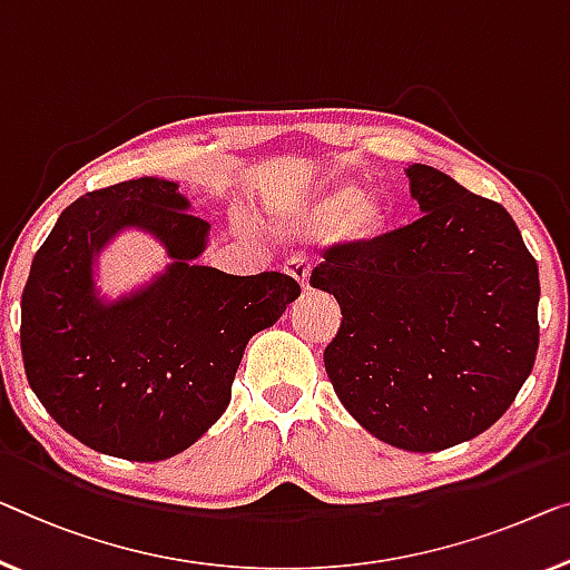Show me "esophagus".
Segmentation results:
<instances>
[{
	"mask_svg": "<svg viewBox=\"0 0 570 570\" xmlns=\"http://www.w3.org/2000/svg\"><path fill=\"white\" fill-rule=\"evenodd\" d=\"M284 271H286L288 276L299 282V286L304 288V292H309V261H307V258H304V256L288 258Z\"/></svg>",
	"mask_w": 570,
	"mask_h": 570,
	"instance_id": "34e87169",
	"label": "esophagus"
}]
</instances>
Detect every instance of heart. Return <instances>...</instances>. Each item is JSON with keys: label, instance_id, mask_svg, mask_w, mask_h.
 Segmentation results:
<instances>
[{"label": "heart", "instance_id": "heart-1", "mask_svg": "<svg viewBox=\"0 0 570 570\" xmlns=\"http://www.w3.org/2000/svg\"><path fill=\"white\" fill-rule=\"evenodd\" d=\"M340 225H345L353 237H373L384 227V212L376 202H363V194L355 186H340L302 217V227L307 230L327 233Z\"/></svg>", "mask_w": 570, "mask_h": 570}]
</instances>
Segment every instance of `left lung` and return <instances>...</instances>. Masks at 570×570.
I'll use <instances>...</instances> for the list:
<instances>
[{"label": "left lung", "mask_w": 570, "mask_h": 570, "mask_svg": "<svg viewBox=\"0 0 570 570\" xmlns=\"http://www.w3.org/2000/svg\"><path fill=\"white\" fill-rule=\"evenodd\" d=\"M406 176L422 217L327 248L309 286L343 312L325 368L345 410L389 445L435 453L481 435L520 394L540 278L502 204L432 166Z\"/></svg>", "instance_id": "1"}]
</instances>
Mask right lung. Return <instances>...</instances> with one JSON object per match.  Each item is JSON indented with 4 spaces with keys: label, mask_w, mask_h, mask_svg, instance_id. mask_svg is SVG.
Here are the masks:
<instances>
[{
    "label": "right lung",
    "mask_w": 570,
    "mask_h": 570,
    "mask_svg": "<svg viewBox=\"0 0 570 570\" xmlns=\"http://www.w3.org/2000/svg\"><path fill=\"white\" fill-rule=\"evenodd\" d=\"M166 178L89 191L61 212L32 258L20 345L50 417L99 453L164 461L215 424L233 396L248 340L299 296L278 271L233 276L197 266L209 223ZM140 226L175 263L142 293L105 305L90 263L109 236Z\"/></svg>",
    "instance_id": "obj_1"
}]
</instances>
